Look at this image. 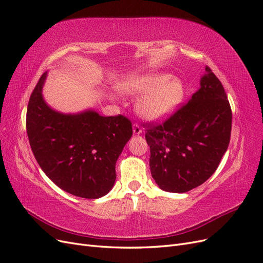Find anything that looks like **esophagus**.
<instances>
[{
    "mask_svg": "<svg viewBox=\"0 0 263 263\" xmlns=\"http://www.w3.org/2000/svg\"><path fill=\"white\" fill-rule=\"evenodd\" d=\"M133 132H134V135H139L142 133V128L137 123H135L133 125Z\"/></svg>",
    "mask_w": 263,
    "mask_h": 263,
    "instance_id": "34e87169",
    "label": "esophagus"
}]
</instances>
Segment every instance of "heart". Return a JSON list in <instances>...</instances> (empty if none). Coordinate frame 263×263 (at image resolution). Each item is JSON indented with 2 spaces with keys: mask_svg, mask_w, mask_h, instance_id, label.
Masks as SVG:
<instances>
[{
  "mask_svg": "<svg viewBox=\"0 0 263 263\" xmlns=\"http://www.w3.org/2000/svg\"><path fill=\"white\" fill-rule=\"evenodd\" d=\"M119 87L127 94L142 95L137 103V110L150 121H159L172 115L185 97L184 82L168 73L132 77L123 81Z\"/></svg>",
  "mask_w": 263,
  "mask_h": 263,
  "instance_id": "heart-1",
  "label": "heart"
}]
</instances>
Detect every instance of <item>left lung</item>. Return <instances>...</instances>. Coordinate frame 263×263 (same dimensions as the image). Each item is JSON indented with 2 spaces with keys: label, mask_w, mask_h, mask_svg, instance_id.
Here are the masks:
<instances>
[{
  "label": "left lung",
  "mask_w": 263,
  "mask_h": 263,
  "mask_svg": "<svg viewBox=\"0 0 263 263\" xmlns=\"http://www.w3.org/2000/svg\"><path fill=\"white\" fill-rule=\"evenodd\" d=\"M232 118L224 86L206 67L186 104L162 124H146L151 176L159 187L184 193L203 184L228 148Z\"/></svg>",
  "instance_id": "1"
}]
</instances>
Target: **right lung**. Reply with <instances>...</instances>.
I'll use <instances>...</instances> for the list:
<instances>
[{"label":"right lung","instance_id":"1","mask_svg":"<svg viewBox=\"0 0 263 263\" xmlns=\"http://www.w3.org/2000/svg\"><path fill=\"white\" fill-rule=\"evenodd\" d=\"M45 72L31 93L26 130L38 164L55 185L83 198H99L112 190L115 164L133 135L123 115L101 116L93 109L62 114L43 98Z\"/></svg>","mask_w":263,"mask_h":263}]
</instances>
